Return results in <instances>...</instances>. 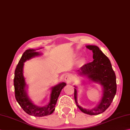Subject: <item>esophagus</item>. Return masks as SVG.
I'll list each match as a JSON object with an SVG mask.
<instances>
[{
  "label": "esophagus",
  "instance_id": "1",
  "mask_svg": "<svg viewBox=\"0 0 130 130\" xmlns=\"http://www.w3.org/2000/svg\"><path fill=\"white\" fill-rule=\"evenodd\" d=\"M65 80L67 83H69L71 80V76L70 75H67L65 77Z\"/></svg>",
  "mask_w": 130,
  "mask_h": 130
}]
</instances>
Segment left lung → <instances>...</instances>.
Wrapping results in <instances>:
<instances>
[{
  "mask_svg": "<svg viewBox=\"0 0 130 130\" xmlns=\"http://www.w3.org/2000/svg\"><path fill=\"white\" fill-rule=\"evenodd\" d=\"M86 47L92 51L93 61L82 66L78 72L92 82L100 84L103 87V96L98 105L92 109H83L78 105L76 88H74V99L82 112L89 115H98L105 111L113 100L117 91L116 77L110 60L98 46L87 45Z\"/></svg>",
  "mask_w": 130,
  "mask_h": 130,
  "instance_id": "left-lung-1",
  "label": "left lung"
}]
</instances>
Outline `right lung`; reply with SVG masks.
<instances>
[{
	"label": "right lung",
	"mask_w": 130,
	"mask_h": 130,
	"mask_svg": "<svg viewBox=\"0 0 130 130\" xmlns=\"http://www.w3.org/2000/svg\"><path fill=\"white\" fill-rule=\"evenodd\" d=\"M35 50L29 49L25 51L20 58L14 72V87L15 98L18 103L25 112L35 117H44L51 114L55 109V105L62 89L67 85L64 82L60 83L52 87L50 101L48 105L43 107L35 105L27 96L26 90V83L23 75L24 62L35 56L41 55V53L35 52Z\"/></svg>",
	"instance_id": "right-lung-1"
}]
</instances>
